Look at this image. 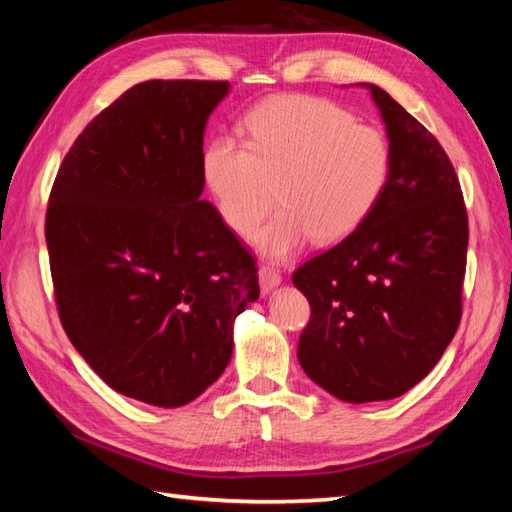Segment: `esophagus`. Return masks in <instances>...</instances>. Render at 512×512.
Masks as SVG:
<instances>
[{
    "mask_svg": "<svg viewBox=\"0 0 512 512\" xmlns=\"http://www.w3.org/2000/svg\"><path fill=\"white\" fill-rule=\"evenodd\" d=\"M279 284H281V273L275 266L264 264L262 268H259V286H262V292L273 290Z\"/></svg>",
    "mask_w": 512,
    "mask_h": 512,
    "instance_id": "obj_1",
    "label": "esophagus"
}]
</instances>
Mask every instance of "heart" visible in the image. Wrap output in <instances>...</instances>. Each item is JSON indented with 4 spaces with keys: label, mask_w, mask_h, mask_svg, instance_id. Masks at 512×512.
I'll list each match as a JSON object with an SVG mask.
<instances>
[{
    "label": "heart",
    "mask_w": 512,
    "mask_h": 512,
    "mask_svg": "<svg viewBox=\"0 0 512 512\" xmlns=\"http://www.w3.org/2000/svg\"><path fill=\"white\" fill-rule=\"evenodd\" d=\"M246 143L217 134L200 169L215 209L237 235L253 237L279 198L259 246L288 257L314 237L336 244L356 233L383 202L394 147L383 129L306 94L275 96L244 118Z\"/></svg>",
    "instance_id": "obj_1"
}]
</instances>
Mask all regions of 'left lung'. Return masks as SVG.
<instances>
[{
	"mask_svg": "<svg viewBox=\"0 0 512 512\" xmlns=\"http://www.w3.org/2000/svg\"><path fill=\"white\" fill-rule=\"evenodd\" d=\"M394 147L374 215L292 273L310 303L297 356L345 402L391 400L427 376L462 319L469 217L447 151L391 96L367 85Z\"/></svg>",
	"mask_w": 512,
	"mask_h": 512,
	"instance_id": "1",
	"label": "left lung"
}]
</instances>
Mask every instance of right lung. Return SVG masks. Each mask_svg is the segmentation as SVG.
<instances>
[{
    "mask_svg": "<svg viewBox=\"0 0 512 512\" xmlns=\"http://www.w3.org/2000/svg\"><path fill=\"white\" fill-rule=\"evenodd\" d=\"M228 81H145L92 118L54 178L59 319L118 394L182 407L226 369L255 257L202 200V138Z\"/></svg>",
    "mask_w": 512,
    "mask_h": 512,
    "instance_id": "add662e5",
    "label": "right lung"
}]
</instances>
